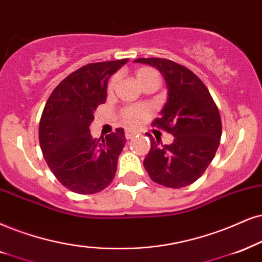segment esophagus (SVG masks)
<instances>
[{"mask_svg":"<svg viewBox=\"0 0 262 262\" xmlns=\"http://www.w3.org/2000/svg\"><path fill=\"white\" fill-rule=\"evenodd\" d=\"M137 134H138V132L132 130V129H128V130H125V138H127V139H133Z\"/></svg>","mask_w":262,"mask_h":262,"instance_id":"obj_1","label":"esophagus"}]
</instances>
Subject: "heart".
Returning <instances> with one entry per match:
<instances>
[{
	"label": "heart",
	"instance_id": "heart-1",
	"mask_svg": "<svg viewBox=\"0 0 262 262\" xmlns=\"http://www.w3.org/2000/svg\"><path fill=\"white\" fill-rule=\"evenodd\" d=\"M157 74L152 70L150 68H141L137 71V81L139 83H141L142 81L147 79L151 76H156ZM114 84V79L111 81L110 87ZM148 114H150V108L147 106H144V105H134V106H129L124 108L123 112H122V117H123V121L128 125H138L144 122L145 118L147 117Z\"/></svg>",
	"mask_w": 262,
	"mask_h": 262
}]
</instances>
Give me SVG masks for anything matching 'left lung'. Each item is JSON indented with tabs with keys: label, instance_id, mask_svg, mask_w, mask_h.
<instances>
[{
	"label": "left lung",
	"instance_id": "8db88e82",
	"mask_svg": "<svg viewBox=\"0 0 262 262\" xmlns=\"http://www.w3.org/2000/svg\"><path fill=\"white\" fill-rule=\"evenodd\" d=\"M154 66L167 84V102L152 124L174 137L162 145L151 137L144 167L155 183L180 188L202 177L213 161L221 138L219 110L203 82L183 65L162 58H139Z\"/></svg>",
	"mask_w": 262,
	"mask_h": 262
}]
</instances>
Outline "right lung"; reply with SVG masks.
<instances>
[{
  "instance_id": "add662e5",
  "label": "right lung",
  "mask_w": 262,
  "mask_h": 262,
  "mask_svg": "<svg viewBox=\"0 0 262 262\" xmlns=\"http://www.w3.org/2000/svg\"><path fill=\"white\" fill-rule=\"evenodd\" d=\"M127 62L121 59L82 66L57 85L43 108L38 129L43 157L55 178L76 193L102 191L117 170L124 129L94 139L89 125L94 110L106 101L108 78Z\"/></svg>"
}]
</instances>
